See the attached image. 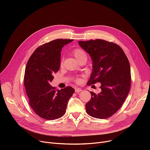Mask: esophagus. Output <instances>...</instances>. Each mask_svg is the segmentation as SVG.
I'll return each instance as SVG.
<instances>
[{
    "label": "esophagus",
    "mask_w": 150,
    "mask_h": 150,
    "mask_svg": "<svg viewBox=\"0 0 150 150\" xmlns=\"http://www.w3.org/2000/svg\"><path fill=\"white\" fill-rule=\"evenodd\" d=\"M75 91L76 93H78V92H81V91H82V89H80V88H75Z\"/></svg>",
    "instance_id": "1"
}]
</instances>
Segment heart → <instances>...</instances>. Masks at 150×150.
<instances>
[{
  "instance_id": "b5f03b06",
  "label": "heart",
  "mask_w": 150,
  "mask_h": 150,
  "mask_svg": "<svg viewBox=\"0 0 150 150\" xmlns=\"http://www.w3.org/2000/svg\"><path fill=\"white\" fill-rule=\"evenodd\" d=\"M72 54L74 56V57L76 59L77 61L80 60V59H81L83 58H87V55H86V52L81 49L76 48V49H74V50L72 51ZM62 64H63V59H61L60 61V66H62ZM75 81L76 83H79L80 82V79L79 78H76L75 80Z\"/></svg>"
}]
</instances>
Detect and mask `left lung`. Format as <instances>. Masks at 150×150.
<instances>
[{
    "label": "left lung",
    "mask_w": 150,
    "mask_h": 150,
    "mask_svg": "<svg viewBox=\"0 0 150 150\" xmlns=\"http://www.w3.org/2000/svg\"><path fill=\"white\" fill-rule=\"evenodd\" d=\"M92 58L93 70L88 84L101 83V92H90L86 112L96 119H106L119 110L131 86V69L127 57L115 43L103 39L78 41Z\"/></svg>",
    "instance_id": "left-lung-1"
}]
</instances>
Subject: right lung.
Returning <instances> with one entry per match:
<instances>
[{
  "instance_id": "obj_1",
  "label": "right lung",
  "mask_w": 150,
  "mask_h": 150,
  "mask_svg": "<svg viewBox=\"0 0 150 150\" xmlns=\"http://www.w3.org/2000/svg\"><path fill=\"white\" fill-rule=\"evenodd\" d=\"M73 39H57L38 47L25 67L24 86L33 111L45 120H55L66 113L67 102L75 89L67 86L57 90L50 84L60 67L61 51Z\"/></svg>"
}]
</instances>
